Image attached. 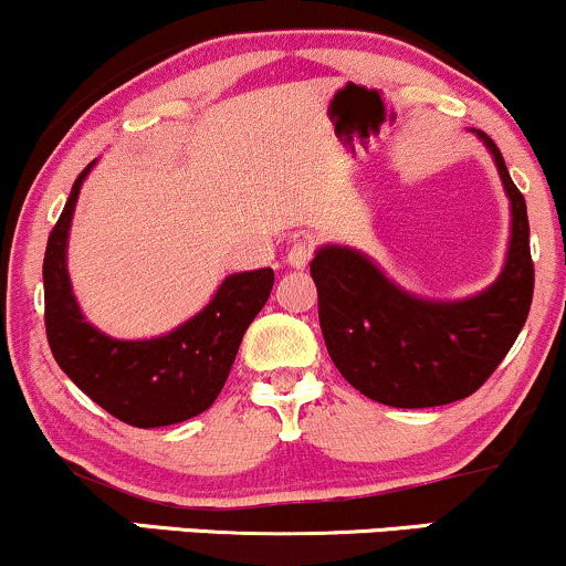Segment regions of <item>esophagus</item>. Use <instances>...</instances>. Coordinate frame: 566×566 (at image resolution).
I'll return each mask as SVG.
<instances>
[{"mask_svg": "<svg viewBox=\"0 0 566 566\" xmlns=\"http://www.w3.org/2000/svg\"><path fill=\"white\" fill-rule=\"evenodd\" d=\"M314 255V242L311 239H295L287 250V265L290 269H305Z\"/></svg>", "mask_w": 566, "mask_h": 566, "instance_id": "1", "label": "esophagus"}]
</instances>
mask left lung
<instances>
[{
	"label": "left lung",
	"mask_w": 566,
	"mask_h": 566,
	"mask_svg": "<svg viewBox=\"0 0 566 566\" xmlns=\"http://www.w3.org/2000/svg\"><path fill=\"white\" fill-rule=\"evenodd\" d=\"M476 135L511 199L509 255L495 284L465 301H426L396 287L350 247H319L311 261L329 359L380 405L420 409L465 399L495 373L527 322L535 290L527 201L495 140Z\"/></svg>",
	"instance_id": "obj_1"
}]
</instances>
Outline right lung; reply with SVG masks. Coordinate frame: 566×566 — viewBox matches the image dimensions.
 Here are the masks:
<instances>
[{"instance_id":"add662e5","label":"right lung","mask_w":566,"mask_h":566,"mask_svg":"<svg viewBox=\"0 0 566 566\" xmlns=\"http://www.w3.org/2000/svg\"><path fill=\"white\" fill-rule=\"evenodd\" d=\"M87 165L44 250V327L57 367L95 405L122 423L159 428L205 412L223 391L239 343L269 301L274 271H242L223 279L216 297L172 333L151 340H116L84 322L66 269V244Z\"/></svg>"}]
</instances>
